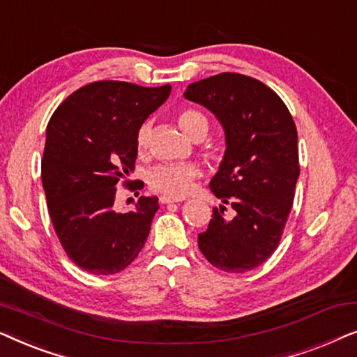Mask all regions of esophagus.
Segmentation results:
<instances>
[{"mask_svg":"<svg viewBox=\"0 0 357 357\" xmlns=\"http://www.w3.org/2000/svg\"><path fill=\"white\" fill-rule=\"evenodd\" d=\"M159 202L162 204H169V203H180L182 202V198H175V197H169V195H162V197L159 198Z\"/></svg>","mask_w":357,"mask_h":357,"instance_id":"obj_1","label":"esophagus"}]
</instances>
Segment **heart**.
<instances>
[{"label":"heart","mask_w":357,"mask_h":357,"mask_svg":"<svg viewBox=\"0 0 357 357\" xmlns=\"http://www.w3.org/2000/svg\"><path fill=\"white\" fill-rule=\"evenodd\" d=\"M177 121L190 138L199 131H208V120L202 112L193 109H183L178 112ZM149 125H143L136 135V146L139 151H144L149 143ZM198 177V169L195 165L183 164H165L155 167L149 174V185L154 192L169 195V197H185L193 187L195 178Z\"/></svg>","instance_id":"heart-1"}]
</instances>
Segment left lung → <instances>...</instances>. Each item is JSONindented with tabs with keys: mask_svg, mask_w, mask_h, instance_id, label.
<instances>
[{
	"mask_svg": "<svg viewBox=\"0 0 357 357\" xmlns=\"http://www.w3.org/2000/svg\"><path fill=\"white\" fill-rule=\"evenodd\" d=\"M183 96L213 112L226 133V153L209 182L224 204L213 209L198 247L219 270L250 271L278 248L294 202L296 123L275 91L237 73L193 82ZM226 204L233 211L224 217Z\"/></svg>",
	"mask_w": 357,
	"mask_h": 357,
	"instance_id": "1",
	"label": "left lung"
}]
</instances>
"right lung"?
Returning <instances> with one entry per match:
<instances>
[{
	"mask_svg": "<svg viewBox=\"0 0 357 357\" xmlns=\"http://www.w3.org/2000/svg\"><path fill=\"white\" fill-rule=\"evenodd\" d=\"M172 86L97 81L61 102L47 126L42 185L61 247L92 275H115L138 257L159 203L141 197L135 211L114 209L116 185L128 183L138 155L136 135L167 100Z\"/></svg>",
	"mask_w": 357,
	"mask_h": 357,
	"instance_id": "right-lung-1",
	"label": "right lung"
}]
</instances>
